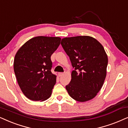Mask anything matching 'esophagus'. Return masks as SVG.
<instances>
[{
  "label": "esophagus",
  "mask_w": 128,
  "mask_h": 128,
  "mask_svg": "<svg viewBox=\"0 0 128 128\" xmlns=\"http://www.w3.org/2000/svg\"><path fill=\"white\" fill-rule=\"evenodd\" d=\"M64 74V73H62V72H59V74H58V75H59V76H62Z\"/></svg>",
  "instance_id": "obj_1"
}]
</instances>
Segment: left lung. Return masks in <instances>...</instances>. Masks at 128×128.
Returning <instances> with one entry per match:
<instances>
[{"mask_svg":"<svg viewBox=\"0 0 128 128\" xmlns=\"http://www.w3.org/2000/svg\"><path fill=\"white\" fill-rule=\"evenodd\" d=\"M63 48L74 70L66 89L71 98L84 102L96 96L106 76L108 56L99 41L89 36L63 38Z\"/></svg>","mask_w":128,"mask_h":128,"instance_id":"1","label":"left lung"}]
</instances>
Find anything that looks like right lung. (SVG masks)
I'll list each match as a JSON object with an SVG mask.
<instances>
[{
  "instance_id": "obj_1",
  "label": "right lung",
  "mask_w": 128,
  "mask_h": 128,
  "mask_svg": "<svg viewBox=\"0 0 128 128\" xmlns=\"http://www.w3.org/2000/svg\"><path fill=\"white\" fill-rule=\"evenodd\" d=\"M60 40L59 37L36 36L28 40L16 54L14 74L22 92L30 100L42 102L52 94L56 75L50 70V56Z\"/></svg>"
}]
</instances>
